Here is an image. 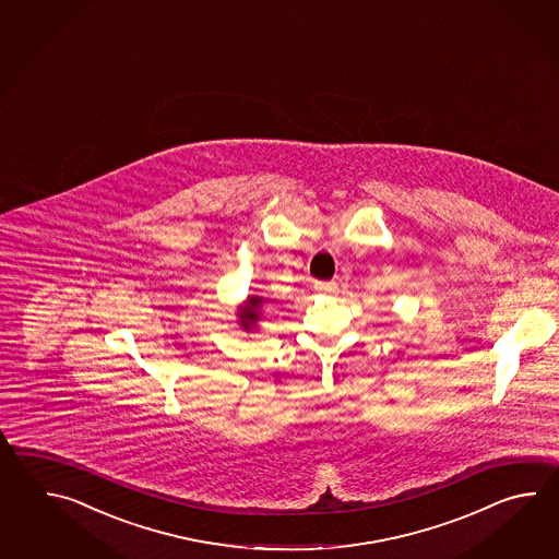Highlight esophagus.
Returning <instances> with one entry per match:
<instances>
[{
  "instance_id": "esophagus-1",
  "label": "esophagus",
  "mask_w": 559,
  "mask_h": 559,
  "mask_svg": "<svg viewBox=\"0 0 559 559\" xmlns=\"http://www.w3.org/2000/svg\"><path fill=\"white\" fill-rule=\"evenodd\" d=\"M316 292H320V294H335L337 292V284L335 282H316Z\"/></svg>"
}]
</instances>
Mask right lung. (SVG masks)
<instances>
[{
	"instance_id": "obj_1",
	"label": "right lung",
	"mask_w": 559,
	"mask_h": 559,
	"mask_svg": "<svg viewBox=\"0 0 559 559\" xmlns=\"http://www.w3.org/2000/svg\"><path fill=\"white\" fill-rule=\"evenodd\" d=\"M260 306H262V299L260 297H251L250 301H248V308L239 313V323L246 330H251L255 325V321L260 320V313H258Z\"/></svg>"
}]
</instances>
